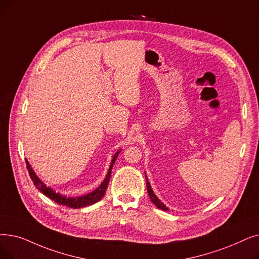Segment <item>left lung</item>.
Masks as SVG:
<instances>
[{
    "label": "left lung",
    "mask_w": 259,
    "mask_h": 259,
    "mask_svg": "<svg viewBox=\"0 0 259 259\" xmlns=\"http://www.w3.org/2000/svg\"><path fill=\"white\" fill-rule=\"evenodd\" d=\"M146 177V176H145ZM146 184H147V190H148V195H149V198L151 199V201H152V203L157 207V208H161L162 210H168V207H166L162 202L160 201V199L157 198L155 195H154V193H153V190L151 189V186H150V183L148 182V180H147V178H146Z\"/></svg>",
    "instance_id": "8db88e82"
}]
</instances>
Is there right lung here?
Segmentation results:
<instances>
[{
    "label": "right lung",
    "instance_id": "obj_1",
    "mask_svg": "<svg viewBox=\"0 0 259 259\" xmlns=\"http://www.w3.org/2000/svg\"><path fill=\"white\" fill-rule=\"evenodd\" d=\"M119 152H120V150H118L113 155V159H112V162H111L110 168H109V170H108V174H107L104 181L102 182V184H100L95 190H93L92 193H89V194H87L84 196L75 197V198L62 196L59 193L54 192V190L51 187H48L36 176L35 171L32 170V168L30 167V165L27 162V160H26V167H27V170H28V174L30 176L31 181L33 182V185H35L40 190L41 193H43L47 197H49L50 199H52L53 201H55L56 203H58V204L69 206L71 208H81V207H84V206H88V205H92V204L96 203V202H98L100 199H102L105 196L107 187H108V184H109V181H110L112 167H113V165H114V163H115V161L117 159Z\"/></svg>",
    "mask_w": 259,
    "mask_h": 259
}]
</instances>
